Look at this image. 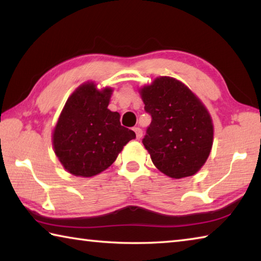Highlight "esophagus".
I'll return each mask as SVG.
<instances>
[{
	"mask_svg": "<svg viewBox=\"0 0 261 261\" xmlns=\"http://www.w3.org/2000/svg\"><path fill=\"white\" fill-rule=\"evenodd\" d=\"M134 131H135V134H136L137 139H140L141 136H143V130H141L140 127H135Z\"/></svg>",
	"mask_w": 261,
	"mask_h": 261,
	"instance_id": "1",
	"label": "esophagus"
}]
</instances>
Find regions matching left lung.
<instances>
[{
  "label": "left lung",
  "mask_w": 261,
  "mask_h": 261,
  "mask_svg": "<svg viewBox=\"0 0 261 261\" xmlns=\"http://www.w3.org/2000/svg\"><path fill=\"white\" fill-rule=\"evenodd\" d=\"M139 93L152 116L143 144L154 166L176 179L197 174L213 146V121L205 105L173 77H156Z\"/></svg>",
  "instance_id": "obj_1"
}]
</instances>
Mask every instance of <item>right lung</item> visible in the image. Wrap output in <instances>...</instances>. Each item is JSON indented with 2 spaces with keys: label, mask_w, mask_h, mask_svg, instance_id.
I'll list each match as a JSON object with an SVG mask.
<instances>
[{
  "label": "right lung",
  "mask_w": 261,
  "mask_h": 261,
  "mask_svg": "<svg viewBox=\"0 0 261 261\" xmlns=\"http://www.w3.org/2000/svg\"><path fill=\"white\" fill-rule=\"evenodd\" d=\"M112 87L94 82L78 86L69 96L53 130V148L68 173L92 177L107 169L123 147L136 138L121 125L120 114L108 109Z\"/></svg>",
  "instance_id": "1"
}]
</instances>
